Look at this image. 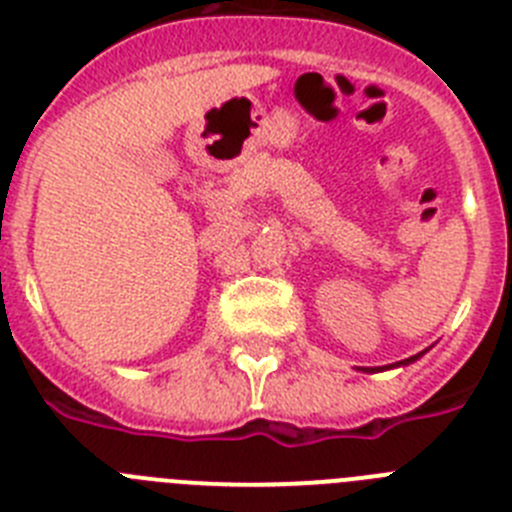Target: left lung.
I'll return each instance as SVG.
<instances>
[{
    "mask_svg": "<svg viewBox=\"0 0 512 512\" xmlns=\"http://www.w3.org/2000/svg\"><path fill=\"white\" fill-rule=\"evenodd\" d=\"M425 351H420V354H415V356H410V359H402V361H397V364H387V366H364V369H361V372H384V369H397V366H408V364H413V361H418L420 356H423Z\"/></svg>",
    "mask_w": 512,
    "mask_h": 512,
    "instance_id": "1",
    "label": "left lung"
}]
</instances>
